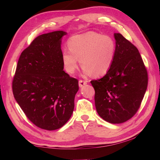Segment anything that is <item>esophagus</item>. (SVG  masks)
I'll use <instances>...</instances> for the list:
<instances>
[{"label": "esophagus", "mask_w": 160, "mask_h": 160, "mask_svg": "<svg viewBox=\"0 0 160 160\" xmlns=\"http://www.w3.org/2000/svg\"><path fill=\"white\" fill-rule=\"evenodd\" d=\"M87 84V81L86 80H79V86L80 87H82L84 85H85V84Z\"/></svg>", "instance_id": "esophagus-1"}]
</instances>
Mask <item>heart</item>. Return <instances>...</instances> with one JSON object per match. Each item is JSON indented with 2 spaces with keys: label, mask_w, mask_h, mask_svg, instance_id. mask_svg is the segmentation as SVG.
<instances>
[{
  "label": "heart",
  "mask_w": 160,
  "mask_h": 160,
  "mask_svg": "<svg viewBox=\"0 0 160 160\" xmlns=\"http://www.w3.org/2000/svg\"><path fill=\"white\" fill-rule=\"evenodd\" d=\"M69 49H64L62 60L64 69L73 74L78 67V60L83 73L95 77L107 74L114 62L116 44L111 36L89 32L71 36L67 42Z\"/></svg>",
  "instance_id": "heart-1"
}]
</instances>
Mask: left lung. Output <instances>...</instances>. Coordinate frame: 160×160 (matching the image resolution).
I'll use <instances>...</instances> for the list:
<instances>
[{
    "mask_svg": "<svg viewBox=\"0 0 160 160\" xmlns=\"http://www.w3.org/2000/svg\"><path fill=\"white\" fill-rule=\"evenodd\" d=\"M116 53L109 71L91 81L98 115L111 124L130 120L141 106L148 85V72L137 47L120 33L114 34Z\"/></svg>",
    "mask_w": 160,
    "mask_h": 160,
    "instance_id": "left-lung-1",
    "label": "left lung"
}]
</instances>
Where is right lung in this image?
Segmentation results:
<instances>
[{"instance_id":"right-lung-1","label":"right lung","mask_w":160,"mask_h":160,"mask_svg":"<svg viewBox=\"0 0 160 160\" xmlns=\"http://www.w3.org/2000/svg\"><path fill=\"white\" fill-rule=\"evenodd\" d=\"M67 33L40 35L20 54L12 81L13 94L33 124L45 130L61 128L69 120L78 80L63 71L61 38Z\"/></svg>"}]
</instances>
